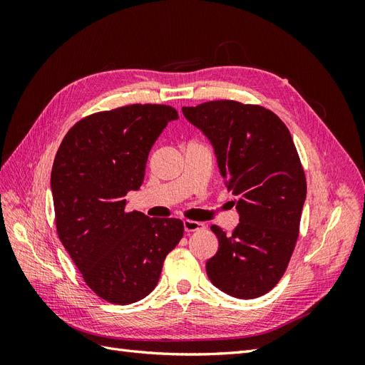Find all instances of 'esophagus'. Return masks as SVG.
<instances>
[{
    "label": "esophagus",
    "mask_w": 365,
    "mask_h": 365,
    "mask_svg": "<svg viewBox=\"0 0 365 365\" xmlns=\"http://www.w3.org/2000/svg\"><path fill=\"white\" fill-rule=\"evenodd\" d=\"M184 230L187 233H193V231H200L204 230V224L202 222H197V220H184Z\"/></svg>",
    "instance_id": "esophagus-1"
}]
</instances>
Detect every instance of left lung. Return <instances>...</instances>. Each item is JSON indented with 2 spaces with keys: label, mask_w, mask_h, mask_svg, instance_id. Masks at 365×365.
Returning a JSON list of instances; mask_svg holds the SVG:
<instances>
[{
  "label": "left lung",
  "mask_w": 365,
  "mask_h": 365,
  "mask_svg": "<svg viewBox=\"0 0 365 365\" xmlns=\"http://www.w3.org/2000/svg\"><path fill=\"white\" fill-rule=\"evenodd\" d=\"M184 117L212 141L227 190L239 200V225H212L219 250L208 279L236 298L269 292L288 268L300 235L306 175L291 132L269 109L236 101L184 106Z\"/></svg>",
  "instance_id": "left-lung-1"
}]
</instances>
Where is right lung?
Wrapping results in <instances>:
<instances>
[{
  "instance_id": "1",
  "label": "right lung",
  "mask_w": 365,
  "mask_h": 365,
  "mask_svg": "<svg viewBox=\"0 0 365 365\" xmlns=\"http://www.w3.org/2000/svg\"><path fill=\"white\" fill-rule=\"evenodd\" d=\"M168 105L134 103L86 115L54 157L51 192L62 245L90 289L113 304L149 295L184 235L182 220L126 212L145 180L149 152L170 120Z\"/></svg>"
}]
</instances>
